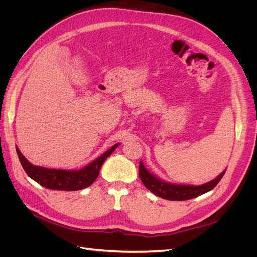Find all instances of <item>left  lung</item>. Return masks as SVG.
<instances>
[{"instance_id":"1","label":"left lung","mask_w":257,"mask_h":257,"mask_svg":"<svg viewBox=\"0 0 257 257\" xmlns=\"http://www.w3.org/2000/svg\"><path fill=\"white\" fill-rule=\"evenodd\" d=\"M226 169L217 176L213 180L201 185H188V184H173L163 181L158 177L148 172L143 162L139 163V178L146 188L152 192L154 195L168 200H188L195 198L201 194L211 191L220 182Z\"/></svg>"}]
</instances>
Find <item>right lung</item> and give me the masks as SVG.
Wrapping results in <instances>:
<instances>
[{"mask_svg": "<svg viewBox=\"0 0 257 257\" xmlns=\"http://www.w3.org/2000/svg\"><path fill=\"white\" fill-rule=\"evenodd\" d=\"M119 145L120 144L113 145L110 149H108L100 157L89 163L87 166L77 170L56 169L36 166L31 164L23 157V154L20 152L18 147H16V151L21 165L27 175L37 183H40L42 186H45V188L50 190L58 191H78L88 188V186H90L96 180L103 163Z\"/></svg>", "mask_w": 257, "mask_h": 257, "instance_id": "add662e5", "label": "right lung"}]
</instances>
